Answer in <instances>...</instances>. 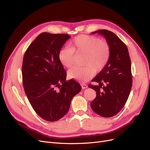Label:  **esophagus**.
I'll use <instances>...</instances> for the list:
<instances>
[{
	"label": "esophagus",
	"instance_id": "esophagus-1",
	"mask_svg": "<svg viewBox=\"0 0 150 150\" xmlns=\"http://www.w3.org/2000/svg\"><path fill=\"white\" fill-rule=\"evenodd\" d=\"M81 87H82V88L83 89L86 88H87V87H88L87 85L85 84V83H82V84H81Z\"/></svg>",
	"mask_w": 150,
	"mask_h": 150
}]
</instances>
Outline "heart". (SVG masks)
I'll list each match as a JSON object with an SVG mask.
<instances>
[{
  "mask_svg": "<svg viewBox=\"0 0 150 150\" xmlns=\"http://www.w3.org/2000/svg\"><path fill=\"white\" fill-rule=\"evenodd\" d=\"M70 47H64L58 52L60 63L66 68H71L74 63L75 54L84 55V67H74L68 73L71 79L81 82L90 79L94 72L103 70L109 61L111 53L110 44L106 40L88 35H79L69 43Z\"/></svg>",
  "mask_w": 150,
  "mask_h": 150,
  "instance_id": "1",
  "label": "heart"
}]
</instances>
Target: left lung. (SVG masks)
<instances>
[{
    "label": "left lung",
    "mask_w": 150,
    "mask_h": 150,
    "mask_svg": "<svg viewBox=\"0 0 150 150\" xmlns=\"http://www.w3.org/2000/svg\"><path fill=\"white\" fill-rule=\"evenodd\" d=\"M92 33L103 35L110 44L111 53L106 67L92 81L99 86L88 85L97 92L91 106L98 115L110 117L122 109L128 99L132 85L131 61L126 45L115 33L106 29Z\"/></svg>",
    "instance_id": "obj_1"
}]
</instances>
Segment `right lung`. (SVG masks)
Wrapping results in <instances>:
<instances>
[{"label":"right lung","mask_w":150,"mask_h":150,"mask_svg":"<svg viewBox=\"0 0 150 150\" xmlns=\"http://www.w3.org/2000/svg\"><path fill=\"white\" fill-rule=\"evenodd\" d=\"M69 38L67 34L42 33L24 55V90L35 112L47 121L63 117L72 98L81 91L78 82L66 81L67 72L58 59L59 51Z\"/></svg>","instance_id":"add662e5"}]
</instances>
